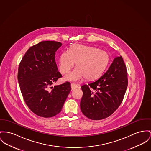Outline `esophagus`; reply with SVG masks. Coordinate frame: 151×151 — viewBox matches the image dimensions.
<instances>
[{"label": "esophagus", "mask_w": 151, "mask_h": 151, "mask_svg": "<svg viewBox=\"0 0 151 151\" xmlns=\"http://www.w3.org/2000/svg\"><path fill=\"white\" fill-rule=\"evenodd\" d=\"M79 87V86L76 83H71V90H74L77 88H78Z\"/></svg>", "instance_id": "34e87169"}]
</instances>
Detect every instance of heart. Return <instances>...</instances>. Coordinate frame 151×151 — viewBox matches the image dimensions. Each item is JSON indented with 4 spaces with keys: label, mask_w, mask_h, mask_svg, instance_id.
I'll use <instances>...</instances> for the list:
<instances>
[{
    "label": "heart",
    "mask_w": 151,
    "mask_h": 151,
    "mask_svg": "<svg viewBox=\"0 0 151 151\" xmlns=\"http://www.w3.org/2000/svg\"><path fill=\"white\" fill-rule=\"evenodd\" d=\"M76 62L78 67L65 76L66 80L78 81L84 78L91 80L99 78L109 63V55L107 52L99 48L75 44L70 50H65L60 53V72L63 74L68 73L74 66Z\"/></svg>",
    "instance_id": "1"
}]
</instances>
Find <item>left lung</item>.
I'll use <instances>...</instances> for the list:
<instances>
[{
  "label": "left lung",
  "instance_id": "obj_1",
  "mask_svg": "<svg viewBox=\"0 0 151 151\" xmlns=\"http://www.w3.org/2000/svg\"><path fill=\"white\" fill-rule=\"evenodd\" d=\"M121 56L116 57L108 70L99 79L81 86L83 96L80 108L88 119L100 120L113 114L120 105L128 80Z\"/></svg>",
  "mask_w": 151,
  "mask_h": 151
}]
</instances>
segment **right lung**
<instances>
[{
    "instance_id": "obj_1",
    "label": "right lung",
    "mask_w": 151,
    "mask_h": 151,
    "mask_svg": "<svg viewBox=\"0 0 151 151\" xmlns=\"http://www.w3.org/2000/svg\"><path fill=\"white\" fill-rule=\"evenodd\" d=\"M61 46L59 42H40L28 49L18 68L24 100L31 111L45 118L60 113L71 89L69 82L51 87L62 77L55 61V52Z\"/></svg>"
}]
</instances>
